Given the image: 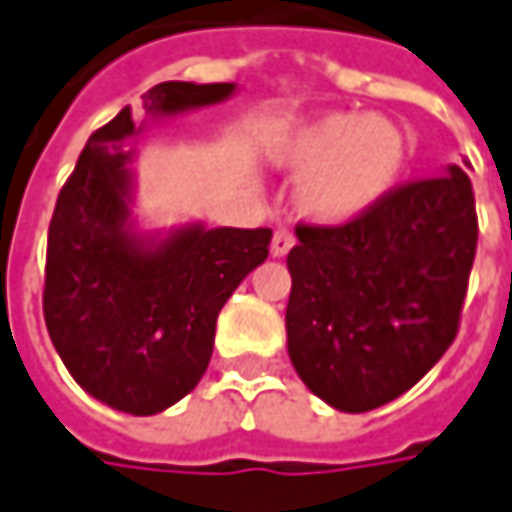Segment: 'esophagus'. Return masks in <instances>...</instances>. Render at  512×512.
I'll return each instance as SVG.
<instances>
[{
	"mask_svg": "<svg viewBox=\"0 0 512 512\" xmlns=\"http://www.w3.org/2000/svg\"><path fill=\"white\" fill-rule=\"evenodd\" d=\"M292 246H295V237L286 229H278L275 237H272V257H286L292 252Z\"/></svg>",
	"mask_w": 512,
	"mask_h": 512,
	"instance_id": "obj_1",
	"label": "esophagus"
}]
</instances>
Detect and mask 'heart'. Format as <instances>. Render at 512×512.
<instances>
[{
  "instance_id": "1",
  "label": "heart",
  "mask_w": 512,
  "mask_h": 512,
  "mask_svg": "<svg viewBox=\"0 0 512 512\" xmlns=\"http://www.w3.org/2000/svg\"><path fill=\"white\" fill-rule=\"evenodd\" d=\"M410 157L401 125L381 114L335 111L283 128L272 163L298 177L295 209L315 226H344L398 189Z\"/></svg>"
}]
</instances>
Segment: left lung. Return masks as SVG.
Masks as SVG:
<instances>
[{"label":"left lung","mask_w":512,"mask_h":512,"mask_svg":"<svg viewBox=\"0 0 512 512\" xmlns=\"http://www.w3.org/2000/svg\"><path fill=\"white\" fill-rule=\"evenodd\" d=\"M295 234L286 346L300 381L341 412L395 401L456 338L478 240L470 177L447 166L352 223Z\"/></svg>","instance_id":"obj_1"}]
</instances>
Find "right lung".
<instances>
[{
	"label": "right lung",
	"instance_id": "obj_1",
	"mask_svg": "<svg viewBox=\"0 0 512 512\" xmlns=\"http://www.w3.org/2000/svg\"><path fill=\"white\" fill-rule=\"evenodd\" d=\"M234 82H160L145 120L229 100ZM123 108L94 131L59 191L45 266V323L79 387L111 410L157 415L200 384L223 303L269 255V229L186 223L140 229L134 148L145 128Z\"/></svg>",
	"mask_w": 512,
	"mask_h": 512
}]
</instances>
